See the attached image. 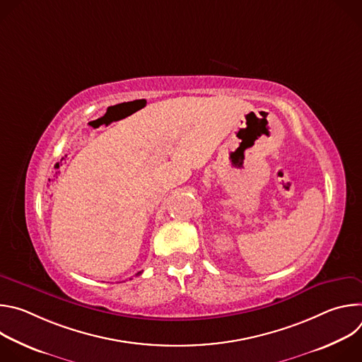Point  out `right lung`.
<instances>
[{"mask_svg": "<svg viewBox=\"0 0 362 362\" xmlns=\"http://www.w3.org/2000/svg\"><path fill=\"white\" fill-rule=\"evenodd\" d=\"M139 274H141V272H137V275H139Z\"/></svg>", "mask_w": 362, "mask_h": 362, "instance_id": "add662e5", "label": "right lung"}]
</instances>
